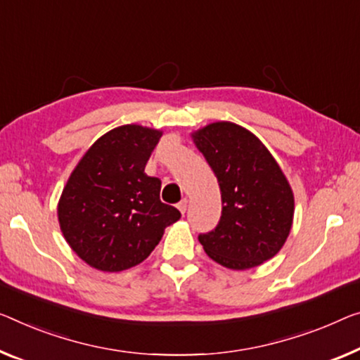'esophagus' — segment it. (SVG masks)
I'll list each match as a JSON object with an SVG mask.
<instances>
[{
	"instance_id": "34e87169",
	"label": "esophagus",
	"mask_w": 360,
	"mask_h": 360,
	"mask_svg": "<svg viewBox=\"0 0 360 360\" xmlns=\"http://www.w3.org/2000/svg\"><path fill=\"white\" fill-rule=\"evenodd\" d=\"M178 208H179V212L182 214L186 213V210H187V198H182V200L178 203Z\"/></svg>"
}]
</instances>
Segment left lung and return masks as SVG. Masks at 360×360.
<instances>
[{
    "label": "left lung",
    "mask_w": 360,
    "mask_h": 360,
    "mask_svg": "<svg viewBox=\"0 0 360 360\" xmlns=\"http://www.w3.org/2000/svg\"><path fill=\"white\" fill-rule=\"evenodd\" d=\"M192 141L217 176L223 202L218 226L198 236L203 250L231 270L273 259L294 218V194L280 165L255 134L229 121L198 129Z\"/></svg>",
    "instance_id": "1"
}]
</instances>
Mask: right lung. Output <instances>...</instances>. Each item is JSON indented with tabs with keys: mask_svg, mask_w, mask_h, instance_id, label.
I'll return each instance as SVG.
<instances>
[{
	"mask_svg": "<svg viewBox=\"0 0 360 360\" xmlns=\"http://www.w3.org/2000/svg\"><path fill=\"white\" fill-rule=\"evenodd\" d=\"M162 131L139 124L96 139L69 176L58 202L61 233L85 264L122 271L142 264L178 221V208L160 200L162 181L146 165Z\"/></svg>",
	"mask_w": 360,
	"mask_h": 360,
	"instance_id": "right-lung-1",
	"label": "right lung"
}]
</instances>
